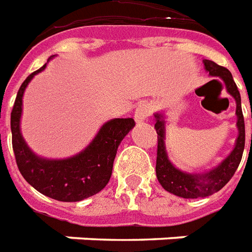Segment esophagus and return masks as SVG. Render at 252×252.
Instances as JSON below:
<instances>
[{
	"label": "esophagus",
	"mask_w": 252,
	"mask_h": 252,
	"mask_svg": "<svg viewBox=\"0 0 252 252\" xmlns=\"http://www.w3.org/2000/svg\"><path fill=\"white\" fill-rule=\"evenodd\" d=\"M152 114V107L151 104H140V106L135 108V112H134V119L137 123H141L145 121L146 118L151 117Z\"/></svg>",
	"instance_id": "obj_1"
}]
</instances>
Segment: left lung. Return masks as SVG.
<instances>
[{
  "label": "left lung",
  "instance_id": "left-lung-1",
  "mask_svg": "<svg viewBox=\"0 0 252 252\" xmlns=\"http://www.w3.org/2000/svg\"><path fill=\"white\" fill-rule=\"evenodd\" d=\"M203 65H205V70L209 72L210 76L222 78V81L225 83L226 92L236 101V126L239 130V135H237L233 151L216 168L210 169L209 172H205V174H187V172L175 168L174 164L168 160L167 151H165V142H164L165 140V122L163 119V114H155V118H156L155 129L158 131L156 176L164 190L182 198H203L220 191L221 189L231 180L233 174L236 172L244 151L246 131H244L243 112H242V99H240V94H239L236 84L232 78L231 72L224 66L217 65L213 61L205 60Z\"/></svg>",
  "mask_w": 252,
  "mask_h": 252
}]
</instances>
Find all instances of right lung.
<instances>
[{"label": "right lung", "instance_id": "1", "mask_svg": "<svg viewBox=\"0 0 252 252\" xmlns=\"http://www.w3.org/2000/svg\"><path fill=\"white\" fill-rule=\"evenodd\" d=\"M44 67L46 63L24 80L12 108L10 129L16 163L23 178L43 195L62 202H77L97 194L107 186L118 146L134 127L135 122L133 118L108 121L101 126L92 142L73 158L62 160L39 158L28 148L21 135L20 118L27 85Z\"/></svg>", "mask_w": 252, "mask_h": 252}]
</instances>
